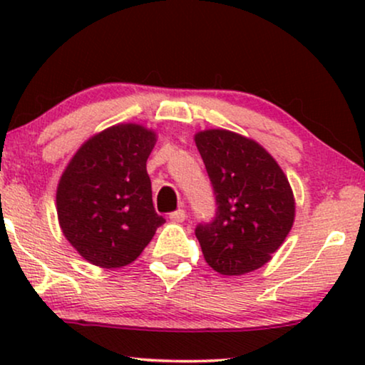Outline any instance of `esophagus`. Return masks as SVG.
Segmentation results:
<instances>
[{"instance_id": "obj_1", "label": "esophagus", "mask_w": 365, "mask_h": 365, "mask_svg": "<svg viewBox=\"0 0 365 365\" xmlns=\"http://www.w3.org/2000/svg\"><path fill=\"white\" fill-rule=\"evenodd\" d=\"M184 219H186V211H184V209H178V211L169 214V221L171 222L179 224V222H184Z\"/></svg>"}]
</instances>
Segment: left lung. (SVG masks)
I'll list each match as a JSON object with an SVG mask.
<instances>
[{
  "label": "left lung",
  "mask_w": 365,
  "mask_h": 365,
  "mask_svg": "<svg viewBox=\"0 0 365 365\" xmlns=\"http://www.w3.org/2000/svg\"><path fill=\"white\" fill-rule=\"evenodd\" d=\"M214 187L217 211L199 224L204 259L224 276L262 267L282 246L296 217V201L276 159L251 138L206 129L194 134Z\"/></svg>",
  "instance_id": "obj_1"
}]
</instances>
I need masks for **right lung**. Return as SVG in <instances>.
<instances>
[{
  "instance_id": "add662e5",
  "label": "right lung",
  "mask_w": 365,
  "mask_h": 365,
  "mask_svg": "<svg viewBox=\"0 0 365 365\" xmlns=\"http://www.w3.org/2000/svg\"><path fill=\"white\" fill-rule=\"evenodd\" d=\"M156 138L141 124H114L84 141L61 174L59 227L93 266L116 269L136 261L166 222L154 211L146 171Z\"/></svg>"
}]
</instances>
